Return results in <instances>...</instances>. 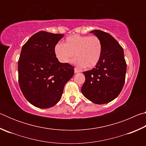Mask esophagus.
<instances>
[{
    "instance_id": "esophagus-1",
    "label": "esophagus",
    "mask_w": 146,
    "mask_h": 146,
    "mask_svg": "<svg viewBox=\"0 0 146 146\" xmlns=\"http://www.w3.org/2000/svg\"><path fill=\"white\" fill-rule=\"evenodd\" d=\"M74 71H75V73H78V72H80V71H79L78 69H76V68L74 69Z\"/></svg>"
}]
</instances>
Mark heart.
<instances>
[{
  "mask_svg": "<svg viewBox=\"0 0 146 146\" xmlns=\"http://www.w3.org/2000/svg\"><path fill=\"white\" fill-rule=\"evenodd\" d=\"M102 45L97 36L74 35L66 38L64 44L58 43L55 54L58 61L67 64L74 56V63L79 68H92L97 65L102 55Z\"/></svg>",
  "mask_w": 146,
  "mask_h": 146,
  "instance_id": "1",
  "label": "heart"
}]
</instances>
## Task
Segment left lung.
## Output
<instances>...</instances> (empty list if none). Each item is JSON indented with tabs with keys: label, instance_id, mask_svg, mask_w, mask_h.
I'll return each instance as SVG.
<instances>
[{
	"label": "left lung",
	"instance_id": "obj_1",
	"mask_svg": "<svg viewBox=\"0 0 146 146\" xmlns=\"http://www.w3.org/2000/svg\"><path fill=\"white\" fill-rule=\"evenodd\" d=\"M91 33L100 38L102 55L95 68L83 72L86 80L81 91L92 102L103 104L114 100L121 92L127 65L122 47L110 34L97 29Z\"/></svg>",
	"mask_w": 146,
	"mask_h": 146
}]
</instances>
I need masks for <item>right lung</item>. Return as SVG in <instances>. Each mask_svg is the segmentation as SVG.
Returning a JSON list of instances; mask_svg holds the SVG:
<instances>
[{
    "instance_id": "add662e5",
    "label": "right lung",
    "mask_w": 146,
    "mask_h": 146,
    "mask_svg": "<svg viewBox=\"0 0 146 146\" xmlns=\"http://www.w3.org/2000/svg\"><path fill=\"white\" fill-rule=\"evenodd\" d=\"M64 36L39 31L24 44L18 62L19 83L24 97L36 108L46 109L60 100L74 68L60 62L55 47Z\"/></svg>"
}]
</instances>
